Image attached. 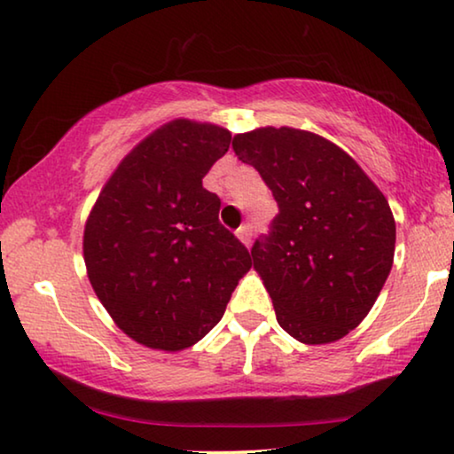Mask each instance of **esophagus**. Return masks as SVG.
I'll list each match as a JSON object with an SVG mask.
<instances>
[{"mask_svg": "<svg viewBox=\"0 0 454 454\" xmlns=\"http://www.w3.org/2000/svg\"><path fill=\"white\" fill-rule=\"evenodd\" d=\"M238 238L244 241L246 246L252 244V238H254V225H252V223H246V225H241L238 229Z\"/></svg>", "mask_w": 454, "mask_h": 454, "instance_id": "1", "label": "esophagus"}]
</instances>
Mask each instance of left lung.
<instances>
[{
  "instance_id": "8db88e82",
  "label": "left lung",
  "mask_w": 454,
  "mask_h": 454,
  "mask_svg": "<svg viewBox=\"0 0 454 454\" xmlns=\"http://www.w3.org/2000/svg\"><path fill=\"white\" fill-rule=\"evenodd\" d=\"M275 196L278 213L254 241V269L283 331L308 345L345 337L374 306L395 256L387 198L337 145L294 128L233 138Z\"/></svg>"
}]
</instances>
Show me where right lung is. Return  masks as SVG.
I'll return each instance as SVG.
<instances>
[{
  "instance_id": "add662e5",
  "label": "right lung",
  "mask_w": 454,
  "mask_h": 454,
  "mask_svg": "<svg viewBox=\"0 0 454 454\" xmlns=\"http://www.w3.org/2000/svg\"><path fill=\"white\" fill-rule=\"evenodd\" d=\"M229 142L225 128L167 123L121 160L86 221L92 289L117 326L153 349H185L213 331L252 266L221 225V198L202 188Z\"/></svg>"
}]
</instances>
